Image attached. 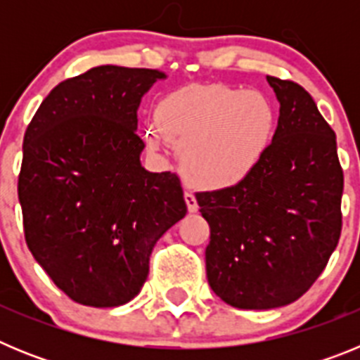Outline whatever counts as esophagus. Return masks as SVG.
<instances>
[{"label": "esophagus", "instance_id": "obj_1", "mask_svg": "<svg viewBox=\"0 0 360 360\" xmlns=\"http://www.w3.org/2000/svg\"><path fill=\"white\" fill-rule=\"evenodd\" d=\"M186 203H187V209H189V212L198 211V202H196L195 195H193L191 191H186Z\"/></svg>", "mask_w": 360, "mask_h": 360}]
</instances>
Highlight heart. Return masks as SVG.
Here are the masks:
<instances>
[{"label": "heart", "instance_id": "obj_1", "mask_svg": "<svg viewBox=\"0 0 360 360\" xmlns=\"http://www.w3.org/2000/svg\"><path fill=\"white\" fill-rule=\"evenodd\" d=\"M157 119L165 139L182 149L186 180L203 189H224L249 176L276 128L265 95L227 86L174 91L160 101ZM144 136L149 148H158L157 129L148 128Z\"/></svg>", "mask_w": 360, "mask_h": 360}]
</instances>
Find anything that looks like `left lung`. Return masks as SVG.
<instances>
[{
	"label": "left lung",
	"instance_id": "obj_1",
	"mask_svg": "<svg viewBox=\"0 0 360 360\" xmlns=\"http://www.w3.org/2000/svg\"><path fill=\"white\" fill-rule=\"evenodd\" d=\"M266 81L279 119L259 164L236 186L196 193L211 227L209 285L241 310L301 297L328 263L342 227L335 133L303 86L270 75Z\"/></svg>",
	"mask_w": 360,
	"mask_h": 360
}]
</instances>
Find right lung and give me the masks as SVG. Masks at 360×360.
Segmentation results:
<instances>
[{"instance_id":"add662e5","label":"right lung","mask_w":360,"mask_h":360,"mask_svg":"<svg viewBox=\"0 0 360 360\" xmlns=\"http://www.w3.org/2000/svg\"><path fill=\"white\" fill-rule=\"evenodd\" d=\"M164 72L97 66L59 82L28 124L18 196L36 262L75 303L131 301L186 216L180 178L142 167L136 110Z\"/></svg>"}]
</instances>
